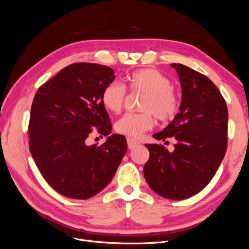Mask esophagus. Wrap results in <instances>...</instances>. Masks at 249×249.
Here are the masks:
<instances>
[{
	"instance_id": "34e87169",
	"label": "esophagus",
	"mask_w": 249,
	"mask_h": 249,
	"mask_svg": "<svg viewBox=\"0 0 249 249\" xmlns=\"http://www.w3.org/2000/svg\"><path fill=\"white\" fill-rule=\"evenodd\" d=\"M126 141H127V146H129L130 149H131V148H134V147H136L137 145L140 144L139 141L135 140V139H132V138H127Z\"/></svg>"
}]
</instances>
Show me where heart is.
Segmentation results:
<instances>
[{"label": "heart", "instance_id": "obj_1", "mask_svg": "<svg viewBox=\"0 0 249 249\" xmlns=\"http://www.w3.org/2000/svg\"><path fill=\"white\" fill-rule=\"evenodd\" d=\"M126 81L132 92L145 95L140 107L143 112L126 113L115 124L117 133L137 138L154 126V115L160 122H168L178 114L180 106L179 95L166 74L154 69H142L130 73ZM125 96V87L114 81L104 88L102 103L110 112L119 113Z\"/></svg>", "mask_w": 249, "mask_h": 249}]
</instances>
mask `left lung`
I'll return each instance as SVG.
<instances>
[{"mask_svg":"<svg viewBox=\"0 0 249 249\" xmlns=\"http://www.w3.org/2000/svg\"><path fill=\"white\" fill-rule=\"evenodd\" d=\"M175 67L182 86L179 112L158 140H177L169 153L162 144H145L149 159L143 173L150 189L182 200L200 192L213 178L228 147V107L219 89L205 74L183 64ZM168 142V141H167Z\"/></svg>","mask_w":249,"mask_h":249,"instance_id":"left-lung-1","label":"left lung"}]
</instances>
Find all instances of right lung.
Here are the masks:
<instances>
[{"mask_svg": "<svg viewBox=\"0 0 249 249\" xmlns=\"http://www.w3.org/2000/svg\"><path fill=\"white\" fill-rule=\"evenodd\" d=\"M114 79L108 66L72 63L34 96L28 127L30 152L47 183L66 197L88 199L101 192L126 152L125 137L117 134L102 145H86L91 133H111L102 93Z\"/></svg>", "mask_w": 249, "mask_h": 249, "instance_id": "1", "label": "right lung"}]
</instances>
